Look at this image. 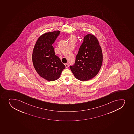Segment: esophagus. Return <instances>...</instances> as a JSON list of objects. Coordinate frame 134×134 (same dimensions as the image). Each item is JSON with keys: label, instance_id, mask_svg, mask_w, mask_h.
I'll return each instance as SVG.
<instances>
[{"label": "esophagus", "instance_id": "1", "mask_svg": "<svg viewBox=\"0 0 134 134\" xmlns=\"http://www.w3.org/2000/svg\"><path fill=\"white\" fill-rule=\"evenodd\" d=\"M65 66L66 68H68L69 67V64H65Z\"/></svg>", "mask_w": 134, "mask_h": 134}]
</instances>
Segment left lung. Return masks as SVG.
<instances>
[{
    "label": "left lung",
    "instance_id": "left-lung-1",
    "mask_svg": "<svg viewBox=\"0 0 134 134\" xmlns=\"http://www.w3.org/2000/svg\"><path fill=\"white\" fill-rule=\"evenodd\" d=\"M102 62L103 54L99 41L94 35L88 34L84 37L74 65L70 68L76 78L86 81L97 76Z\"/></svg>",
    "mask_w": 134,
    "mask_h": 134
}]
</instances>
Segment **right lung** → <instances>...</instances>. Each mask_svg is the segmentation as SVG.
<instances>
[{"label":"right lung","mask_w":134,"mask_h":134,"mask_svg":"<svg viewBox=\"0 0 134 134\" xmlns=\"http://www.w3.org/2000/svg\"><path fill=\"white\" fill-rule=\"evenodd\" d=\"M60 31L43 34L35 44L32 54L34 67L38 74L49 81L58 80L65 66L55 55L52 46Z\"/></svg>","instance_id":"obj_1"}]
</instances>
